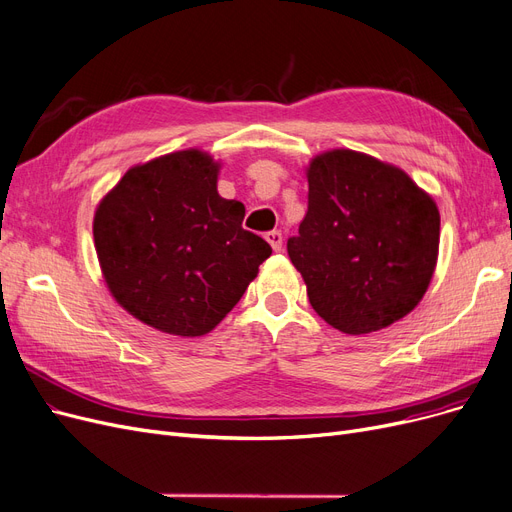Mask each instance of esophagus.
I'll list each match as a JSON object with an SVG mask.
<instances>
[{
  "instance_id": "obj_1",
  "label": "esophagus",
  "mask_w": 512,
  "mask_h": 512,
  "mask_svg": "<svg viewBox=\"0 0 512 512\" xmlns=\"http://www.w3.org/2000/svg\"><path fill=\"white\" fill-rule=\"evenodd\" d=\"M265 240L270 242V247H272L274 253H280V251H282V234H280L278 230H272V232L265 234Z\"/></svg>"
}]
</instances>
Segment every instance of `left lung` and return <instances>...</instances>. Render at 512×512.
I'll use <instances>...</instances> for the list:
<instances>
[{"label": "left lung", "instance_id": "left-lung-1", "mask_svg": "<svg viewBox=\"0 0 512 512\" xmlns=\"http://www.w3.org/2000/svg\"><path fill=\"white\" fill-rule=\"evenodd\" d=\"M307 184V213L286 249L316 314L347 335L410 314L437 263L433 198L402 169L353 150L320 154Z\"/></svg>", "mask_w": 512, "mask_h": 512}]
</instances>
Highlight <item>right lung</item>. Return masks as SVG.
Listing matches in <instances>:
<instances>
[{"instance_id": "1", "label": "right lung", "mask_w": 512, "mask_h": 512, "mask_svg": "<svg viewBox=\"0 0 512 512\" xmlns=\"http://www.w3.org/2000/svg\"><path fill=\"white\" fill-rule=\"evenodd\" d=\"M209 154L182 150L131 167L98 205L94 242L113 297L180 337L213 330L272 255L244 230V205L217 194Z\"/></svg>"}]
</instances>
